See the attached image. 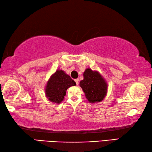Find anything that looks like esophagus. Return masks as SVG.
Returning <instances> with one entry per match:
<instances>
[{
  "mask_svg": "<svg viewBox=\"0 0 152 152\" xmlns=\"http://www.w3.org/2000/svg\"><path fill=\"white\" fill-rule=\"evenodd\" d=\"M74 81H75L76 85H78V84H79V80L78 79H75V80H74Z\"/></svg>",
  "mask_w": 152,
  "mask_h": 152,
  "instance_id": "1",
  "label": "esophagus"
}]
</instances>
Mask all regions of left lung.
Segmentation results:
<instances>
[{"mask_svg": "<svg viewBox=\"0 0 152 152\" xmlns=\"http://www.w3.org/2000/svg\"><path fill=\"white\" fill-rule=\"evenodd\" d=\"M84 79L80 86L85 93L86 98L90 103L102 102L106 97L107 84L98 71L86 68L84 72Z\"/></svg>", "mask_w": 152, "mask_h": 152, "instance_id": "8db88e82", "label": "left lung"}]
</instances>
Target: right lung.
I'll return each mask as SVG.
<instances>
[{
    "mask_svg": "<svg viewBox=\"0 0 152 152\" xmlns=\"http://www.w3.org/2000/svg\"><path fill=\"white\" fill-rule=\"evenodd\" d=\"M75 85L76 82L64 71L57 70L47 82L45 88L46 96L52 102L60 104L64 100L68 88Z\"/></svg>",
    "mask_w": 152,
    "mask_h": 152,
    "instance_id": "add662e5",
    "label": "right lung"
}]
</instances>
